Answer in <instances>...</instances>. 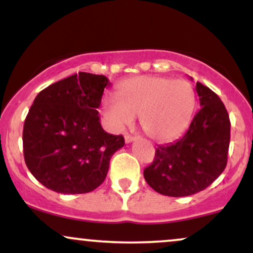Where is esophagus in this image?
<instances>
[{
    "mask_svg": "<svg viewBox=\"0 0 253 253\" xmlns=\"http://www.w3.org/2000/svg\"><path fill=\"white\" fill-rule=\"evenodd\" d=\"M134 140H135V136L129 135V134H126V135H125V141H126V144L132 143V141H134Z\"/></svg>",
    "mask_w": 253,
    "mask_h": 253,
    "instance_id": "1",
    "label": "esophagus"
}]
</instances>
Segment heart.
<instances>
[{"label": "heart", "mask_w": 253, "mask_h": 253, "mask_svg": "<svg viewBox=\"0 0 253 253\" xmlns=\"http://www.w3.org/2000/svg\"><path fill=\"white\" fill-rule=\"evenodd\" d=\"M118 96L107 95L103 115L113 130H121L139 115L141 128L156 141H171L188 128L196 108V92L185 80L135 76L119 84Z\"/></svg>", "instance_id": "heart-1"}]
</instances>
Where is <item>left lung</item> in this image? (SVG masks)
<instances>
[{"label":"left lung","instance_id":"obj_1","mask_svg":"<svg viewBox=\"0 0 253 253\" xmlns=\"http://www.w3.org/2000/svg\"><path fill=\"white\" fill-rule=\"evenodd\" d=\"M201 108L175 143L159 145L153 163L145 168L147 184L162 195L181 197L205 190L227 164L231 123L214 91L196 83Z\"/></svg>","mask_w":253,"mask_h":253}]
</instances>
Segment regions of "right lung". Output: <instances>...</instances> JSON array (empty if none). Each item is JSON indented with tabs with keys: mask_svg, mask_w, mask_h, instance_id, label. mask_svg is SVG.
<instances>
[{
	"mask_svg": "<svg viewBox=\"0 0 253 253\" xmlns=\"http://www.w3.org/2000/svg\"><path fill=\"white\" fill-rule=\"evenodd\" d=\"M103 75L78 72L51 84L37 97L24 125L22 144L28 170L48 189L84 194L106 178L123 135L102 128L97 108L109 85Z\"/></svg>",
	"mask_w": 253,
	"mask_h": 253,
	"instance_id": "1",
	"label": "right lung"
}]
</instances>
